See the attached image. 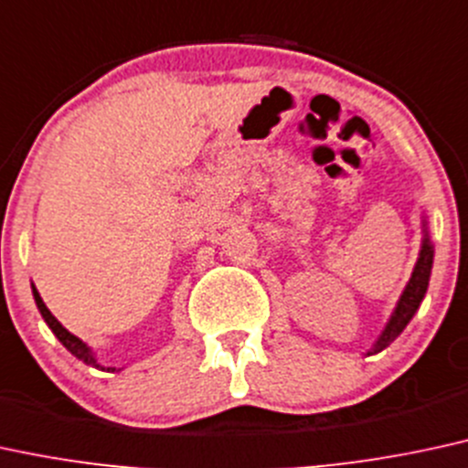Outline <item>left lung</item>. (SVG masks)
Here are the masks:
<instances>
[{"instance_id": "8db88e82", "label": "left lung", "mask_w": 468, "mask_h": 468, "mask_svg": "<svg viewBox=\"0 0 468 468\" xmlns=\"http://www.w3.org/2000/svg\"><path fill=\"white\" fill-rule=\"evenodd\" d=\"M431 263H433V246L430 241V235H427V230H425V239H423V246H420V255H419V261H416V266H414L412 279H410V283L405 285V290H403L401 298H399L397 309H395V314H392L390 323L386 324L384 334L379 335V340H377V345L370 353L384 351V348L390 345V342L395 340L399 334H401L405 326H408L410 320H412L416 309H419V305H420V301H423L427 285H430Z\"/></svg>"}]
</instances>
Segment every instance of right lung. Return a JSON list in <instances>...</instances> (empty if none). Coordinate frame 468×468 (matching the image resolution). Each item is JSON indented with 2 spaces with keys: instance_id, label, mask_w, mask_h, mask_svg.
Returning a JSON list of instances; mask_svg holds the SVG:
<instances>
[{
  "instance_id": "add662e5",
  "label": "right lung",
  "mask_w": 468,
  "mask_h": 468,
  "mask_svg": "<svg viewBox=\"0 0 468 468\" xmlns=\"http://www.w3.org/2000/svg\"><path fill=\"white\" fill-rule=\"evenodd\" d=\"M32 294H35L37 307H38V312H41L43 320H45V323H48L49 329L54 331V335L58 337L60 342H63V346L67 348V351L71 353V356H76L78 359H80V362H84L87 366H93V368L109 370V373H112V370H115V368H104V366H100V364H98V359H95V356L91 353V348H89L87 345H84V342L80 340V337H76L73 334H69V331H67L65 326L60 324L58 320H56V318L52 316V312H49V309L45 307L43 298H41V294H38V292H37L35 285H32Z\"/></svg>"
}]
</instances>
